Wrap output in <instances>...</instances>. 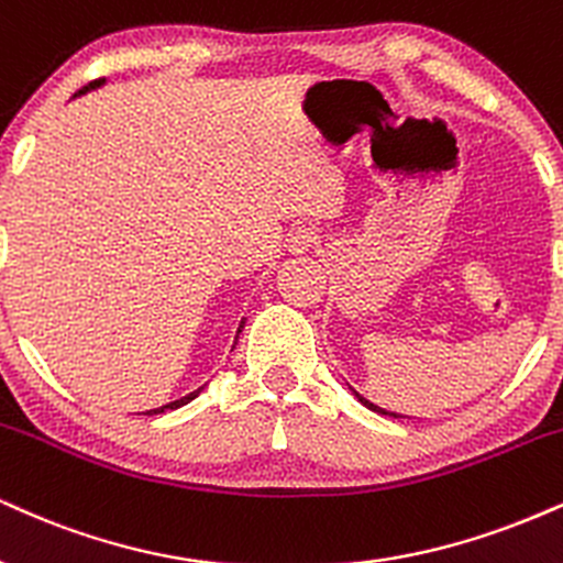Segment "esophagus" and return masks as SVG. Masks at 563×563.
I'll return each instance as SVG.
<instances>
[{"instance_id": "obj_1", "label": "esophagus", "mask_w": 563, "mask_h": 563, "mask_svg": "<svg viewBox=\"0 0 563 563\" xmlns=\"http://www.w3.org/2000/svg\"><path fill=\"white\" fill-rule=\"evenodd\" d=\"M320 243V235H317L314 228H296L294 233L288 235V252L294 254H307L309 249H314Z\"/></svg>"}]
</instances>
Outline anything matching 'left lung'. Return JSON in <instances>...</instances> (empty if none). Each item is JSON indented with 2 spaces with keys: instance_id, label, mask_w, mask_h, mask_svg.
<instances>
[{
  "instance_id": "1",
  "label": "left lung",
  "mask_w": 563,
  "mask_h": 563,
  "mask_svg": "<svg viewBox=\"0 0 563 563\" xmlns=\"http://www.w3.org/2000/svg\"><path fill=\"white\" fill-rule=\"evenodd\" d=\"M354 396L358 398V401H362L364 406H367V409H372V411H380V415H390V411H385V409H380V406H375V404H369L367 401V398H362V396H358V393L354 390ZM390 417H398V415H390Z\"/></svg>"
}]
</instances>
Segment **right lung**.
Masks as SVG:
<instances>
[{
  "mask_svg": "<svg viewBox=\"0 0 563 563\" xmlns=\"http://www.w3.org/2000/svg\"><path fill=\"white\" fill-rule=\"evenodd\" d=\"M101 84H104V78H99V80H91V84H88V86H84V88H80V91H78V93H86V91H88V88H97V86H101ZM78 93H76V97H78ZM241 328H243V322H241ZM241 328H239V333H241ZM199 393H201V388H199V390H194V393H188V396H183V398H178V401H173V404H165V406H159V409H148V411H144V415H162V411H167V409H178V406H183V404H188V401H194V398H196V396H199Z\"/></svg>",
  "mask_w": 563,
  "mask_h": 563,
  "instance_id": "obj_1",
  "label": "right lung"
}]
</instances>
